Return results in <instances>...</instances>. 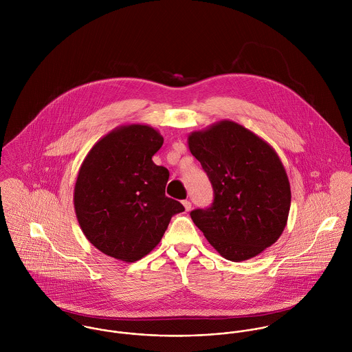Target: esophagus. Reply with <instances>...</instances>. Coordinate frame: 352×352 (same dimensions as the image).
Wrapping results in <instances>:
<instances>
[{
	"label": "esophagus",
	"mask_w": 352,
	"mask_h": 352,
	"mask_svg": "<svg viewBox=\"0 0 352 352\" xmlns=\"http://www.w3.org/2000/svg\"><path fill=\"white\" fill-rule=\"evenodd\" d=\"M183 206H184V208H186V211H190V210H191V201H183Z\"/></svg>",
	"instance_id": "1"
}]
</instances>
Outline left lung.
Listing matches in <instances>:
<instances>
[{
	"mask_svg": "<svg viewBox=\"0 0 352 352\" xmlns=\"http://www.w3.org/2000/svg\"><path fill=\"white\" fill-rule=\"evenodd\" d=\"M188 148L214 190L211 207L191 211L211 247L228 260L244 261L275 244L292 203L290 182L275 149L233 120L192 131Z\"/></svg>",
	"mask_w": 352,
	"mask_h": 352,
	"instance_id": "1",
	"label": "left lung"
}]
</instances>
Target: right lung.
<instances>
[{
  "label": "right lung",
  "instance_id": "right-lung-1",
  "mask_svg": "<svg viewBox=\"0 0 352 352\" xmlns=\"http://www.w3.org/2000/svg\"><path fill=\"white\" fill-rule=\"evenodd\" d=\"M164 138L148 124H124L100 138L84 158L74 210L88 241L116 260L134 263L161 241L172 215L184 211L165 197L169 172L151 157Z\"/></svg>",
  "mask_w": 352,
  "mask_h": 352
}]
</instances>
